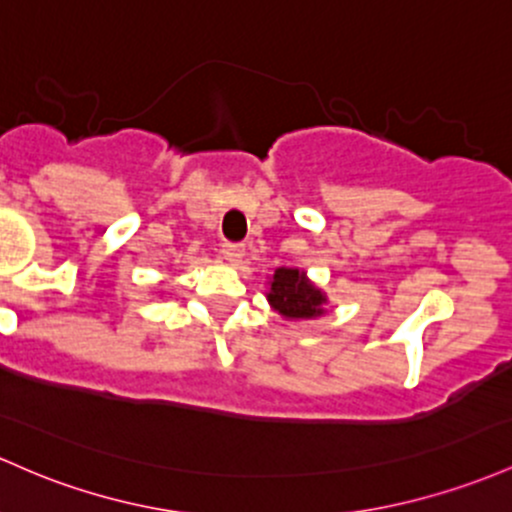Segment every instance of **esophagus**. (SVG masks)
Masks as SVG:
<instances>
[{
	"label": "esophagus",
	"mask_w": 512,
	"mask_h": 512,
	"mask_svg": "<svg viewBox=\"0 0 512 512\" xmlns=\"http://www.w3.org/2000/svg\"><path fill=\"white\" fill-rule=\"evenodd\" d=\"M221 255H223V260L230 262V265H240V262H243V257H245V245L223 243L221 245Z\"/></svg>",
	"instance_id": "obj_1"
}]
</instances>
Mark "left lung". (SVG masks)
Instances as JSON below:
<instances>
[{
    "instance_id": "1",
    "label": "left lung",
    "mask_w": 512,
    "mask_h": 512,
    "mask_svg": "<svg viewBox=\"0 0 512 512\" xmlns=\"http://www.w3.org/2000/svg\"><path fill=\"white\" fill-rule=\"evenodd\" d=\"M269 306L289 320H308L323 316L325 294L308 282L306 272L294 267L274 269L272 284L267 294Z\"/></svg>"
}]
</instances>
